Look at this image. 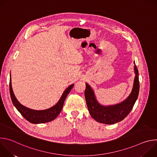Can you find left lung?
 I'll list each match as a JSON object with an SVG mask.
<instances>
[{
	"label": "left lung",
	"mask_w": 157,
	"mask_h": 157,
	"mask_svg": "<svg viewBox=\"0 0 157 157\" xmlns=\"http://www.w3.org/2000/svg\"><path fill=\"white\" fill-rule=\"evenodd\" d=\"M134 78L133 87L129 96L124 101L112 105H102L96 99L93 89L86 83L85 99L89 113L98 122L105 124H114L124 119L132 110L139 93V71L134 62Z\"/></svg>",
	"instance_id": "left-lung-1"
}]
</instances>
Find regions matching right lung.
<instances>
[{
  "instance_id": "right-lung-1",
  "label": "right lung",
  "mask_w": 157,
  "mask_h": 157,
  "mask_svg": "<svg viewBox=\"0 0 157 157\" xmlns=\"http://www.w3.org/2000/svg\"><path fill=\"white\" fill-rule=\"evenodd\" d=\"M74 84L70 85L66 89V90L63 93L61 97L60 98L58 102L53 107L41 110H36L29 109L21 105L16 99L12 87V82H11V78L10 79V94L12 101L13 104L18 110V111L21 114L26 120L29 121L32 124H43L46 123L50 121H53L56 119L58 116L60 112L63 108L64 102L65 101L66 98L70 93L71 89L73 88Z\"/></svg>"
}]
</instances>
